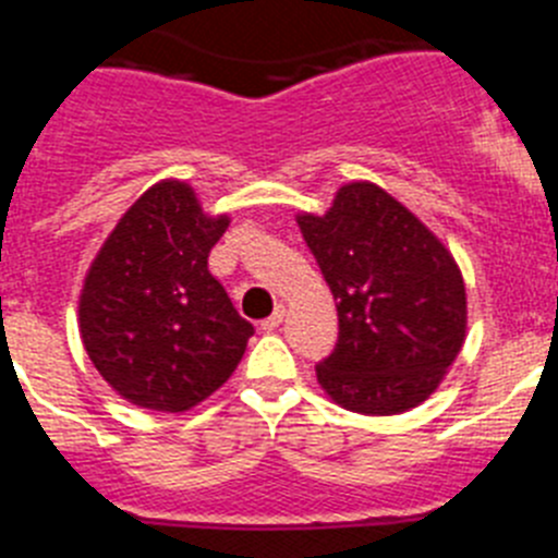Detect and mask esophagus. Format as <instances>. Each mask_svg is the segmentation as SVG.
Returning a JSON list of instances; mask_svg holds the SVG:
<instances>
[{
	"label": "esophagus",
	"mask_w": 558,
	"mask_h": 558,
	"mask_svg": "<svg viewBox=\"0 0 558 558\" xmlns=\"http://www.w3.org/2000/svg\"><path fill=\"white\" fill-rule=\"evenodd\" d=\"M282 318H284V307H282V304H279V307H276L274 313H270L263 324H259V327H263L265 332H274V329L279 327V324H282Z\"/></svg>",
	"instance_id": "esophagus-1"
}]
</instances>
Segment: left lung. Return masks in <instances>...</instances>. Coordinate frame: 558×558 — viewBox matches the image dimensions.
<instances>
[{
  "label": "left lung",
  "mask_w": 558,
  "mask_h": 558,
  "mask_svg": "<svg viewBox=\"0 0 558 558\" xmlns=\"http://www.w3.org/2000/svg\"><path fill=\"white\" fill-rule=\"evenodd\" d=\"M299 229L335 302L338 340L315 366L347 411L391 416L425 402L458 357L466 293L450 251L374 184L340 186Z\"/></svg>",
  "instance_id": "obj_1"
}]
</instances>
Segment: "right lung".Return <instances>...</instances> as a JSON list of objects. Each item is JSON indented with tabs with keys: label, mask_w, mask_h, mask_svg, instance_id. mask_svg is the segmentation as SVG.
Instances as JSON below:
<instances>
[{
	"label": "right lung",
	"mask_w": 558,
	"mask_h": 558,
	"mask_svg": "<svg viewBox=\"0 0 558 558\" xmlns=\"http://www.w3.org/2000/svg\"><path fill=\"white\" fill-rule=\"evenodd\" d=\"M226 229L229 218H206L190 186L165 181L122 215L88 270L83 347L133 405L190 411L243 357L254 324L209 274Z\"/></svg>",
	"instance_id": "right-lung-1"
}]
</instances>
